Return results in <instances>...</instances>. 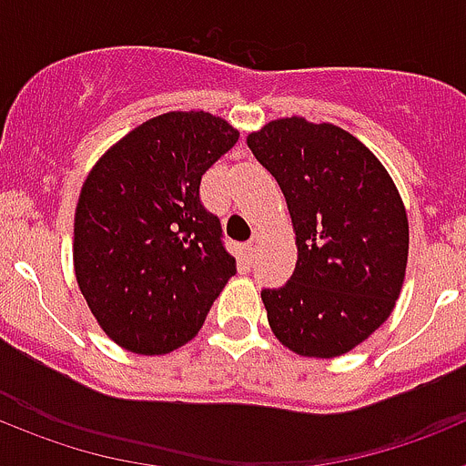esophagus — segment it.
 Segmentation results:
<instances>
[{
	"label": "esophagus",
	"instance_id": "esophagus-1",
	"mask_svg": "<svg viewBox=\"0 0 466 466\" xmlns=\"http://www.w3.org/2000/svg\"><path fill=\"white\" fill-rule=\"evenodd\" d=\"M258 247H261V233H254V236L245 242V254H247V257L252 258L254 254H257Z\"/></svg>",
	"mask_w": 466,
	"mask_h": 466
}]
</instances>
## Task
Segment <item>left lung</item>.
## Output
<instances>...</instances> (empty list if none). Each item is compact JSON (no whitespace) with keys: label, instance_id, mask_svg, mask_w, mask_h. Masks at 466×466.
Here are the masks:
<instances>
[{"label":"left lung","instance_id":"left-lung-1","mask_svg":"<svg viewBox=\"0 0 466 466\" xmlns=\"http://www.w3.org/2000/svg\"><path fill=\"white\" fill-rule=\"evenodd\" d=\"M289 209L296 268L261 299L275 339L300 357L333 360L364 343L401 294L409 217L397 184L366 144L300 116L247 135Z\"/></svg>","mask_w":466,"mask_h":466}]
</instances>
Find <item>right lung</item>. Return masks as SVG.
Segmentation results:
<instances>
[{"mask_svg":"<svg viewBox=\"0 0 466 466\" xmlns=\"http://www.w3.org/2000/svg\"><path fill=\"white\" fill-rule=\"evenodd\" d=\"M238 137L209 111H167L111 144L86 177L74 275L118 348L154 357L187 345L236 275L200 179Z\"/></svg>","mask_w":466,"mask_h":466,"instance_id":"1","label":"right lung"}]
</instances>
